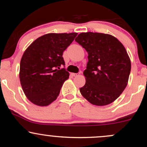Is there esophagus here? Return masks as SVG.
Returning a JSON list of instances; mask_svg holds the SVG:
<instances>
[{
	"instance_id": "1",
	"label": "esophagus",
	"mask_w": 147,
	"mask_h": 147,
	"mask_svg": "<svg viewBox=\"0 0 147 147\" xmlns=\"http://www.w3.org/2000/svg\"><path fill=\"white\" fill-rule=\"evenodd\" d=\"M71 75L73 76H76L78 75V74H76V73H71Z\"/></svg>"
}]
</instances>
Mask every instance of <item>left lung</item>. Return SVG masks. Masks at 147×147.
Here are the masks:
<instances>
[{"label":"left lung","instance_id":"left-lung-1","mask_svg":"<svg viewBox=\"0 0 147 147\" xmlns=\"http://www.w3.org/2000/svg\"><path fill=\"white\" fill-rule=\"evenodd\" d=\"M75 40L88 55L83 72L86 82L80 93L96 106L114 102L127 86L131 73V60L125 47L116 37L104 33L82 32Z\"/></svg>","mask_w":147,"mask_h":147}]
</instances>
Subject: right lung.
I'll use <instances>...</instances> for the list:
<instances>
[{"instance_id":"add662e5","label":"right lung","mask_w":147,"mask_h":147,"mask_svg":"<svg viewBox=\"0 0 147 147\" xmlns=\"http://www.w3.org/2000/svg\"><path fill=\"white\" fill-rule=\"evenodd\" d=\"M78 33H49L36 38L22 55L19 78L23 92L33 104L48 106L57 98L69 73L63 54Z\"/></svg>"}]
</instances>
